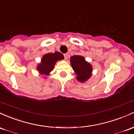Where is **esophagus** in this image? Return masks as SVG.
Masks as SVG:
<instances>
[{"mask_svg": "<svg viewBox=\"0 0 134 134\" xmlns=\"http://www.w3.org/2000/svg\"><path fill=\"white\" fill-rule=\"evenodd\" d=\"M64 58H65V59L66 60L68 59V54H64Z\"/></svg>", "mask_w": 134, "mask_h": 134, "instance_id": "esophagus-1", "label": "esophagus"}]
</instances>
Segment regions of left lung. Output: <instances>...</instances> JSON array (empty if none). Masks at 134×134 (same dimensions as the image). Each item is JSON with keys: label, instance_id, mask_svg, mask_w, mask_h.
I'll list each match as a JSON object with an SVG mask.
<instances>
[{"label": "left lung", "instance_id": "8db88e82", "mask_svg": "<svg viewBox=\"0 0 134 134\" xmlns=\"http://www.w3.org/2000/svg\"><path fill=\"white\" fill-rule=\"evenodd\" d=\"M70 62L75 73L76 75V79L80 82L87 81L91 76L92 66L87 62L82 55H73L70 58Z\"/></svg>", "mask_w": 134, "mask_h": 134}]
</instances>
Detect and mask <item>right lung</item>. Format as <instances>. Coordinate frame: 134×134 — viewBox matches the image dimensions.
I'll return each instance as SVG.
<instances>
[{"label":"right lung","instance_id":"add662e5","mask_svg":"<svg viewBox=\"0 0 134 134\" xmlns=\"http://www.w3.org/2000/svg\"><path fill=\"white\" fill-rule=\"evenodd\" d=\"M64 59V56L59 52L54 53H48L43 55L41 63L38 64L37 69L40 74L49 75L53 70L55 63L59 60Z\"/></svg>","mask_w":134,"mask_h":134}]
</instances>
